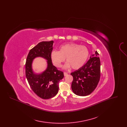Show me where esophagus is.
<instances>
[{
	"mask_svg": "<svg viewBox=\"0 0 127 127\" xmlns=\"http://www.w3.org/2000/svg\"><path fill=\"white\" fill-rule=\"evenodd\" d=\"M67 75V73L66 72H64V76H66Z\"/></svg>",
	"mask_w": 127,
	"mask_h": 127,
	"instance_id": "1",
	"label": "esophagus"
}]
</instances>
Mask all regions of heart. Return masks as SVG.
Instances as JSON below:
<instances>
[{"mask_svg":"<svg viewBox=\"0 0 127 127\" xmlns=\"http://www.w3.org/2000/svg\"><path fill=\"white\" fill-rule=\"evenodd\" d=\"M89 55L87 48L76 43L63 45L60 48L59 51H53L50 55L52 63L57 67H61L62 63L66 60L67 62L64 67L73 69H79L83 66Z\"/></svg>","mask_w":127,"mask_h":127,"instance_id":"b5f03b06","label":"heart"}]
</instances>
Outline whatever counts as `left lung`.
<instances>
[{"label": "left lung", "mask_w": 127, "mask_h": 127, "mask_svg": "<svg viewBox=\"0 0 127 127\" xmlns=\"http://www.w3.org/2000/svg\"><path fill=\"white\" fill-rule=\"evenodd\" d=\"M97 51L80 68L73 72L71 89L80 96L90 95L96 88L100 77V61Z\"/></svg>", "instance_id": "8db88e82"}]
</instances>
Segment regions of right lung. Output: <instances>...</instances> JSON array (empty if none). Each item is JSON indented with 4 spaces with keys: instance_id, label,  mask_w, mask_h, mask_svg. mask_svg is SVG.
I'll return each instance as SVG.
<instances>
[{
    "instance_id": "add662e5",
    "label": "right lung",
    "mask_w": 127,
    "mask_h": 127,
    "mask_svg": "<svg viewBox=\"0 0 127 127\" xmlns=\"http://www.w3.org/2000/svg\"><path fill=\"white\" fill-rule=\"evenodd\" d=\"M54 41H42L30 49L26 64V76L30 88L34 92L43 99H49L55 96L59 91V83L64 78V73L53 65L50 55ZM37 56L48 61V67L40 74H35L32 69L33 59Z\"/></svg>"
}]
</instances>
